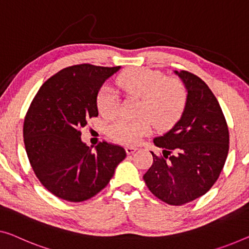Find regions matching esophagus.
<instances>
[{
	"label": "esophagus",
	"instance_id": "1",
	"mask_svg": "<svg viewBox=\"0 0 249 249\" xmlns=\"http://www.w3.org/2000/svg\"><path fill=\"white\" fill-rule=\"evenodd\" d=\"M125 150H126V153H127V154H133V153H134V152H136L137 148H136V147H131V146H127V147L125 148Z\"/></svg>",
	"mask_w": 249,
	"mask_h": 249
}]
</instances>
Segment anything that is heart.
Wrapping results in <instances>:
<instances>
[{
	"mask_svg": "<svg viewBox=\"0 0 249 249\" xmlns=\"http://www.w3.org/2000/svg\"><path fill=\"white\" fill-rule=\"evenodd\" d=\"M117 85L126 94L141 97L139 115L143 117H120L108 125V135L118 143L135 145L151 132L152 122L159 128L172 126L183 114L188 101L184 85L168 79L164 73L148 68H134L122 73ZM96 105L102 116L110 118L118 112V96L113 88L103 86L97 92Z\"/></svg>",
	"mask_w": 249,
	"mask_h": 249,
	"instance_id": "1",
	"label": "heart"
}]
</instances>
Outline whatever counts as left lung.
<instances>
[{
	"label": "left lung",
	"instance_id": "8db88e82",
	"mask_svg": "<svg viewBox=\"0 0 249 249\" xmlns=\"http://www.w3.org/2000/svg\"><path fill=\"white\" fill-rule=\"evenodd\" d=\"M183 81L188 101L181 118L164 135L155 137L160 157L143 176L148 190L163 202L181 206L210 190L224 168L229 132L219 103L194 73L174 71Z\"/></svg>",
	"mask_w": 249,
	"mask_h": 249
}]
</instances>
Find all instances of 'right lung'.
I'll list each match as a JSON object with an SVG mask.
<instances>
[{"instance_id":"right-lung-1","label":"right lung","mask_w":249,"mask_h":249,"mask_svg":"<svg viewBox=\"0 0 249 249\" xmlns=\"http://www.w3.org/2000/svg\"><path fill=\"white\" fill-rule=\"evenodd\" d=\"M121 67L75 65L50 77L36 92L23 124L30 164L40 182L70 202L90 199L112 179L126 158L122 146L101 142L95 150L81 141L80 128L98 116L97 92Z\"/></svg>"}]
</instances>
